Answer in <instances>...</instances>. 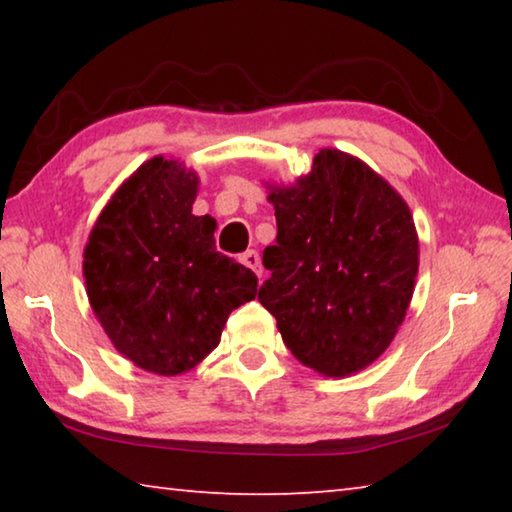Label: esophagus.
Returning <instances> with one entry per match:
<instances>
[{
    "label": "esophagus",
    "instance_id": "34e87169",
    "mask_svg": "<svg viewBox=\"0 0 512 512\" xmlns=\"http://www.w3.org/2000/svg\"><path fill=\"white\" fill-rule=\"evenodd\" d=\"M241 262H244L248 268H253L257 275H262V259H259L257 250H246V253L241 255Z\"/></svg>",
    "mask_w": 512,
    "mask_h": 512
}]
</instances>
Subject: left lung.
<instances>
[{
	"instance_id": "8db88e82",
	"label": "left lung",
	"mask_w": 512,
	"mask_h": 512,
	"mask_svg": "<svg viewBox=\"0 0 512 512\" xmlns=\"http://www.w3.org/2000/svg\"><path fill=\"white\" fill-rule=\"evenodd\" d=\"M277 239L257 300L284 345L325 377L370 366L402 325L418 235L402 196L352 155L323 149L309 176L273 189Z\"/></svg>"
}]
</instances>
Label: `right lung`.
Masks as SVG:
<instances>
[{"instance_id": "right-lung-1", "label": "right lung", "mask_w": 512, "mask_h": 512, "mask_svg": "<svg viewBox=\"0 0 512 512\" xmlns=\"http://www.w3.org/2000/svg\"><path fill=\"white\" fill-rule=\"evenodd\" d=\"M196 173L144 162L94 225L83 255L90 305L115 348L155 375L203 361L257 277L214 246V221L194 216Z\"/></svg>"}]
</instances>
